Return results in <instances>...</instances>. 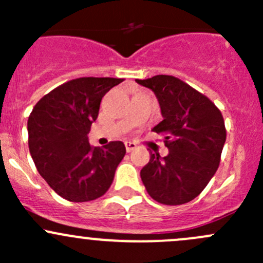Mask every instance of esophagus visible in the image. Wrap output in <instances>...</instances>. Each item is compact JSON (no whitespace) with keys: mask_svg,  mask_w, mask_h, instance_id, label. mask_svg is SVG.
I'll use <instances>...</instances> for the list:
<instances>
[{"mask_svg":"<svg viewBox=\"0 0 263 263\" xmlns=\"http://www.w3.org/2000/svg\"><path fill=\"white\" fill-rule=\"evenodd\" d=\"M124 145H126L127 153H131V151H134L135 148L137 147V145L135 144V142H131V141H126L124 142Z\"/></svg>","mask_w":263,"mask_h":263,"instance_id":"1","label":"esophagus"}]
</instances>
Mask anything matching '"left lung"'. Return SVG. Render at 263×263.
<instances>
[{
  "mask_svg": "<svg viewBox=\"0 0 263 263\" xmlns=\"http://www.w3.org/2000/svg\"><path fill=\"white\" fill-rule=\"evenodd\" d=\"M137 84L153 90L163 121L153 128L164 135L169 154H151L141 169L147 193L164 205H182L197 197L216 173L227 131L216 105L174 76L156 75Z\"/></svg>",
  "mask_w": 263,
  "mask_h": 263,
  "instance_id": "8db88e82",
  "label": "left lung"
}]
</instances>
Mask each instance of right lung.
I'll return each mask as SVG.
<instances>
[{
	"label": "right lung",
	"mask_w": 263,
	"mask_h": 263,
	"mask_svg": "<svg viewBox=\"0 0 263 263\" xmlns=\"http://www.w3.org/2000/svg\"><path fill=\"white\" fill-rule=\"evenodd\" d=\"M123 79L80 78L44 95L28 119L29 150L39 174L61 197L86 202L104 195L126 154L122 141L89 144L102 98Z\"/></svg>",
	"instance_id": "obj_1"
}]
</instances>
